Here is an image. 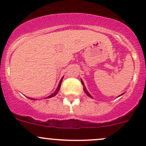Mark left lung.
<instances>
[{"label":"left lung","instance_id":"left-lung-1","mask_svg":"<svg viewBox=\"0 0 146 146\" xmlns=\"http://www.w3.org/2000/svg\"><path fill=\"white\" fill-rule=\"evenodd\" d=\"M81 82H82V85H83V90H84V92H85L86 94H87V96H89V97H90V98H92V99H93V96H92V95L90 94V93H89V92L87 91V89H86V87H85V84H84L83 81L82 80V79H81ZM122 94H121V95H119V96H122Z\"/></svg>","mask_w":146,"mask_h":146}]
</instances>
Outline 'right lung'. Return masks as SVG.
Wrapping results in <instances>:
<instances>
[{
	"instance_id": "1",
	"label": "right lung",
	"mask_w": 146,
	"mask_h": 146,
	"mask_svg": "<svg viewBox=\"0 0 146 146\" xmlns=\"http://www.w3.org/2000/svg\"><path fill=\"white\" fill-rule=\"evenodd\" d=\"M63 78H64V77H62V78H61V79L60 82H59V85H58V87H57V88H56V90H55V91H54V92L52 94H50V96H47V97L45 98V99H49V98H52V97H53V96H56V95L57 94L58 92H59V89H60V87H61V82H62V80H63ZM28 98H29V99H31V100H36V99H33V98H31V97H28Z\"/></svg>"
}]
</instances>
